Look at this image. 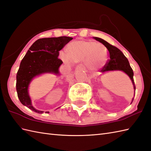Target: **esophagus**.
Returning a JSON list of instances; mask_svg holds the SVG:
<instances>
[{
	"mask_svg": "<svg viewBox=\"0 0 151 151\" xmlns=\"http://www.w3.org/2000/svg\"><path fill=\"white\" fill-rule=\"evenodd\" d=\"M84 69V68H83V66L82 65H79L76 68V70H83Z\"/></svg>",
	"mask_w": 151,
	"mask_h": 151,
	"instance_id": "obj_1",
	"label": "esophagus"
}]
</instances>
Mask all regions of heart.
Here are the masks:
<instances>
[{
	"label": "heart",
	"mask_w": 151,
	"mask_h": 151,
	"mask_svg": "<svg viewBox=\"0 0 151 151\" xmlns=\"http://www.w3.org/2000/svg\"><path fill=\"white\" fill-rule=\"evenodd\" d=\"M66 55L63 53L59 55L60 59L66 64L85 62L90 70H94L93 66L105 63L107 59V50L101 43L90 40H79L70 42L66 48Z\"/></svg>",
	"instance_id": "obj_1"
}]
</instances>
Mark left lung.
Segmentation results:
<instances>
[{
	"label": "left lung",
	"mask_w": 151,
	"mask_h": 151,
	"mask_svg": "<svg viewBox=\"0 0 151 151\" xmlns=\"http://www.w3.org/2000/svg\"><path fill=\"white\" fill-rule=\"evenodd\" d=\"M96 41L100 42L107 48L109 53V60L106 66H104L103 69L101 70L103 73H105L109 71H114V70H120L128 76L132 83L134 92L136 90V86L133 79V70L130 66L129 62L126 57L124 55L123 52L119 50L116 46H112L109 42H107L105 40L99 37H93ZM135 95V93H134ZM134 98L132 100V103Z\"/></svg>",
	"instance_id": "1"
}]
</instances>
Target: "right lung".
<instances>
[{
	"label": "right lung",
	"instance_id": "obj_1",
	"mask_svg": "<svg viewBox=\"0 0 151 151\" xmlns=\"http://www.w3.org/2000/svg\"><path fill=\"white\" fill-rule=\"evenodd\" d=\"M72 39L66 36L42 38L30 46L21 62L16 78L17 92L23 105L37 113L44 112L33 106L28 93L29 85L33 78L43 73L60 74L59 68L63 61L58 59L59 52Z\"/></svg>",
	"mask_w": 151,
	"mask_h": 151
}]
</instances>
